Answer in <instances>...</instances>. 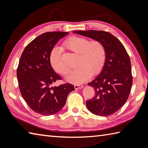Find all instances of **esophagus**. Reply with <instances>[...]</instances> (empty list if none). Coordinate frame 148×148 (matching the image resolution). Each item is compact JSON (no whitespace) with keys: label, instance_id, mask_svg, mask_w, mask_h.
I'll return each instance as SVG.
<instances>
[{"label":"esophagus","instance_id":"esophagus-1","mask_svg":"<svg viewBox=\"0 0 148 148\" xmlns=\"http://www.w3.org/2000/svg\"><path fill=\"white\" fill-rule=\"evenodd\" d=\"M82 87H83V86H82V85H74V88L76 89H81Z\"/></svg>","mask_w":148,"mask_h":148}]
</instances>
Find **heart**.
Masks as SVG:
<instances>
[{
  "label": "heart",
  "mask_w": 148,
  "mask_h": 148,
  "mask_svg": "<svg viewBox=\"0 0 148 148\" xmlns=\"http://www.w3.org/2000/svg\"><path fill=\"white\" fill-rule=\"evenodd\" d=\"M64 46L70 51L78 55L76 66L78 68L71 71L66 77L67 81L79 84L87 81L91 75L101 72L105 64L106 51L104 45L98 40L89 39L84 37L73 36L64 42ZM50 62L57 72L66 75L69 69L62 61V52L58 47H55L50 54Z\"/></svg>",
  "instance_id": "heart-1"
}]
</instances>
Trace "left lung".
Here are the masks:
<instances>
[{"mask_svg":"<svg viewBox=\"0 0 148 148\" xmlns=\"http://www.w3.org/2000/svg\"><path fill=\"white\" fill-rule=\"evenodd\" d=\"M79 34L102 42L106 59L101 73L88 85L95 89L93 98L87 101L88 110L93 114L108 116L123 106L132 85L131 64L129 54L116 36L106 31H77Z\"/></svg>","mask_w":148,"mask_h":148,"instance_id":"8db88e82","label":"left lung"}]
</instances>
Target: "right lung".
Segmentation results:
<instances>
[{
    "mask_svg": "<svg viewBox=\"0 0 148 148\" xmlns=\"http://www.w3.org/2000/svg\"><path fill=\"white\" fill-rule=\"evenodd\" d=\"M69 32H47L31 41L24 49L17 69L19 88L23 99L36 113L49 116L64 106L74 91L73 85L65 83L51 87L62 79L52 68L50 54L60 39Z\"/></svg>",
    "mask_w": 148,
    "mask_h": 148,
    "instance_id": "obj_1",
    "label": "right lung"
}]
</instances>
